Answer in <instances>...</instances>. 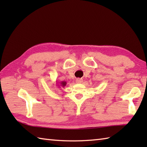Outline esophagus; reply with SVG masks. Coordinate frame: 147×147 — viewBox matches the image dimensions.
Segmentation results:
<instances>
[{"instance_id": "34e87169", "label": "esophagus", "mask_w": 147, "mask_h": 147, "mask_svg": "<svg viewBox=\"0 0 147 147\" xmlns=\"http://www.w3.org/2000/svg\"><path fill=\"white\" fill-rule=\"evenodd\" d=\"M76 82L77 83H82L83 82V80L81 79V78H78L76 80Z\"/></svg>"}]
</instances>
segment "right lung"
Segmentation results:
<instances>
[{
    "label": "right lung",
    "instance_id": "right-lung-1",
    "mask_svg": "<svg viewBox=\"0 0 147 147\" xmlns=\"http://www.w3.org/2000/svg\"><path fill=\"white\" fill-rule=\"evenodd\" d=\"M66 82H64V81H62V82H58V83H56V86H58V88L59 87H62V88H64V86H65V85H66Z\"/></svg>",
    "mask_w": 147,
    "mask_h": 147
}]
</instances>
